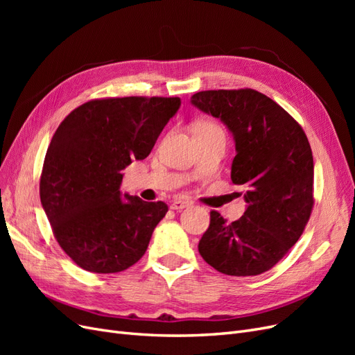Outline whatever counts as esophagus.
<instances>
[{"mask_svg":"<svg viewBox=\"0 0 355 355\" xmlns=\"http://www.w3.org/2000/svg\"><path fill=\"white\" fill-rule=\"evenodd\" d=\"M191 206V201H187V200H179V198H176V200H173L171 201V209L173 210H182V209H185V207H189Z\"/></svg>","mask_w":355,"mask_h":355,"instance_id":"1","label":"esophagus"}]
</instances>
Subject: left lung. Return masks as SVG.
<instances>
[{
    "label": "left lung",
    "instance_id": "1",
    "mask_svg": "<svg viewBox=\"0 0 355 355\" xmlns=\"http://www.w3.org/2000/svg\"><path fill=\"white\" fill-rule=\"evenodd\" d=\"M191 103L230 128L235 141L231 179L247 209L228 223L210 211L198 252L214 270L259 275L280 262L302 235L314 206V159L304 128L253 89L206 90Z\"/></svg>",
    "mask_w": 355,
    "mask_h": 355
}]
</instances>
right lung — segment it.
<instances>
[{
    "label": "right lung",
    "instance_id": "obj_1",
    "mask_svg": "<svg viewBox=\"0 0 355 355\" xmlns=\"http://www.w3.org/2000/svg\"><path fill=\"white\" fill-rule=\"evenodd\" d=\"M179 98H105L75 108L53 135L40 198L55 239L85 271L112 274L145 254L163 201L121 198V170L153 151Z\"/></svg>",
    "mask_w": 355,
    "mask_h": 355
}]
</instances>
